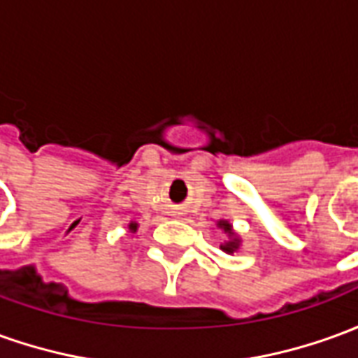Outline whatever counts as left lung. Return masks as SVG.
<instances>
[{
  "label": "left lung",
  "instance_id": "8db88e82",
  "mask_svg": "<svg viewBox=\"0 0 358 358\" xmlns=\"http://www.w3.org/2000/svg\"><path fill=\"white\" fill-rule=\"evenodd\" d=\"M217 229H221L224 232V236L227 240L221 244V250L224 254H234V252H238V248L242 246V238H240V234L234 229H232V224L227 219H221V221H217Z\"/></svg>",
  "mask_w": 358,
  "mask_h": 358
}]
</instances>
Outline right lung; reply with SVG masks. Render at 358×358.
Returning <instances> with one entry per match:
<instances>
[{
	"instance_id": "obj_1",
	"label": "right lung",
	"mask_w": 358,
	"mask_h": 358,
	"mask_svg": "<svg viewBox=\"0 0 358 358\" xmlns=\"http://www.w3.org/2000/svg\"><path fill=\"white\" fill-rule=\"evenodd\" d=\"M127 229H129V232H137V229H139V224H137L136 221H131L129 224H127Z\"/></svg>"
}]
</instances>
